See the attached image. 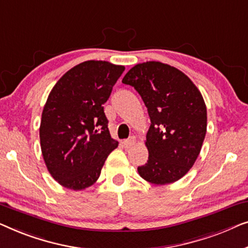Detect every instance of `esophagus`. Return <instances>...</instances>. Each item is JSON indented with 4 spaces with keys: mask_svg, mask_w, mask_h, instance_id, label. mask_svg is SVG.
<instances>
[{
    "mask_svg": "<svg viewBox=\"0 0 248 248\" xmlns=\"http://www.w3.org/2000/svg\"><path fill=\"white\" fill-rule=\"evenodd\" d=\"M123 144L125 148H130V147H132V146H135L136 144H137V138H136L135 136H132V137L127 139V140H124Z\"/></svg>",
    "mask_w": 248,
    "mask_h": 248,
    "instance_id": "esophagus-1",
    "label": "esophagus"
}]
</instances>
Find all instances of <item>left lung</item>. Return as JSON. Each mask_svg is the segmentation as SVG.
Here are the masks:
<instances>
[{"mask_svg":"<svg viewBox=\"0 0 248 248\" xmlns=\"http://www.w3.org/2000/svg\"><path fill=\"white\" fill-rule=\"evenodd\" d=\"M123 83L140 94L151 118L145 145L148 160L138 167L156 186L174 183L197 160L207 132V107L194 83L176 67L160 62L135 65Z\"/></svg>","mask_w":248,"mask_h":248,"instance_id":"left-lung-1","label":"left lung"}]
</instances>
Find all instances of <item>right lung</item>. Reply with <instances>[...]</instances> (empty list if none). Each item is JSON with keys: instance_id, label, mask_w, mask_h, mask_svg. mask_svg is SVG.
I'll return each instance as SVG.
<instances>
[{"instance_id": "obj_1", "label": "right lung", "mask_w": 248, "mask_h": 248, "mask_svg": "<svg viewBox=\"0 0 248 248\" xmlns=\"http://www.w3.org/2000/svg\"><path fill=\"white\" fill-rule=\"evenodd\" d=\"M124 71L123 65L86 61L51 89L41 114L40 147L48 172L62 186L81 191L95 183L119 145L108 129L103 104Z\"/></svg>"}]
</instances>
